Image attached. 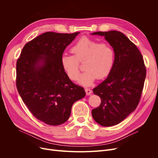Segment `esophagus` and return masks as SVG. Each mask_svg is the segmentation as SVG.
<instances>
[{"mask_svg":"<svg viewBox=\"0 0 158 158\" xmlns=\"http://www.w3.org/2000/svg\"><path fill=\"white\" fill-rule=\"evenodd\" d=\"M85 92H86V94L87 95H91V94L92 93V90L89 88H85Z\"/></svg>","mask_w":158,"mask_h":158,"instance_id":"obj_1","label":"esophagus"}]
</instances>
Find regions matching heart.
I'll return each mask as SVG.
<instances>
[{
	"label": "heart",
	"instance_id": "heart-1",
	"mask_svg": "<svg viewBox=\"0 0 158 158\" xmlns=\"http://www.w3.org/2000/svg\"><path fill=\"white\" fill-rule=\"evenodd\" d=\"M73 55L63 54L61 65L63 71L72 81H76L80 72V63H85L86 71L79 77V83L89 86L98 77L103 79L111 72L115 63L113 47L107 42L83 36L70 49Z\"/></svg>",
	"mask_w": 158,
	"mask_h": 158
}]
</instances>
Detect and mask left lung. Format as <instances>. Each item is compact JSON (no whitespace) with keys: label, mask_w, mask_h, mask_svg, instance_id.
<instances>
[{"label":"left lung","mask_w":158,"mask_h":158,"mask_svg":"<svg viewBox=\"0 0 158 158\" xmlns=\"http://www.w3.org/2000/svg\"><path fill=\"white\" fill-rule=\"evenodd\" d=\"M103 36L114 48V67L107 77L93 91L101 103L92 111L100 125L110 127L120 123L138 106L146 77L143 56L136 46L122 32L117 31L95 32Z\"/></svg>","instance_id":"left-lung-1"}]
</instances>
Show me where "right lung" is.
Returning a JSON list of instances; mask_svg holds the SVG:
<instances>
[{"label":"right lung","mask_w":158,"mask_h":158,"mask_svg":"<svg viewBox=\"0 0 158 158\" xmlns=\"http://www.w3.org/2000/svg\"><path fill=\"white\" fill-rule=\"evenodd\" d=\"M79 33L46 32L25 45L16 61V85L22 101L48 125L67 121L73 104L86 95L61 65L64 49Z\"/></svg>","instance_id":"add662e5"}]
</instances>
